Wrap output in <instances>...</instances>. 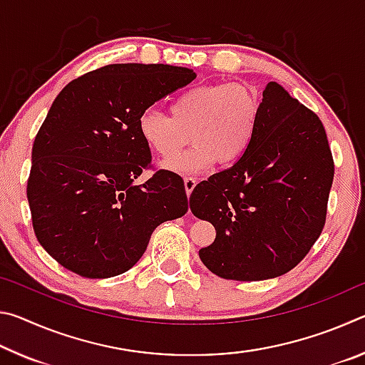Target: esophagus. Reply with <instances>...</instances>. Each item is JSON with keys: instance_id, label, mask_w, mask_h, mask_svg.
<instances>
[{"instance_id": "34e87169", "label": "esophagus", "mask_w": 365, "mask_h": 365, "mask_svg": "<svg viewBox=\"0 0 365 365\" xmlns=\"http://www.w3.org/2000/svg\"><path fill=\"white\" fill-rule=\"evenodd\" d=\"M183 183H185V191H187V195L190 196L191 191H193L195 187H196V178H193V177H185V178H183Z\"/></svg>"}]
</instances>
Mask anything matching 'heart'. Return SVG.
Here are the masks:
<instances>
[{"mask_svg": "<svg viewBox=\"0 0 365 365\" xmlns=\"http://www.w3.org/2000/svg\"><path fill=\"white\" fill-rule=\"evenodd\" d=\"M261 100L243 83L219 82L182 91L169 104V115L146 109L138 117V133L163 160L178 155L191 139L195 145L165 168L196 174L242 159L255 141Z\"/></svg>", "mask_w": 365, "mask_h": 365, "instance_id": "b5f03b06", "label": "heart"}]
</instances>
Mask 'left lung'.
I'll use <instances>...</instances> for the list:
<instances>
[{"label": "left lung", "instance_id": "1", "mask_svg": "<svg viewBox=\"0 0 365 365\" xmlns=\"http://www.w3.org/2000/svg\"><path fill=\"white\" fill-rule=\"evenodd\" d=\"M333 175L322 120L282 85L267 83L250 151L190 196L191 212L215 228L212 245L200 250L202 264L227 280L287 274L324 230Z\"/></svg>", "mask_w": 365, "mask_h": 365}]
</instances>
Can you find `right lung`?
Returning <instances> with one entry per match:
<instances>
[{
  "instance_id": "add662e5",
  "label": "right lung",
  "mask_w": 365,
  "mask_h": 365,
  "mask_svg": "<svg viewBox=\"0 0 365 365\" xmlns=\"http://www.w3.org/2000/svg\"><path fill=\"white\" fill-rule=\"evenodd\" d=\"M187 67L109 64L67 83L32 148L27 197L49 256L85 279H109L143 256L154 228L188 211L180 175L151 169L138 117L195 80Z\"/></svg>"
}]
</instances>
